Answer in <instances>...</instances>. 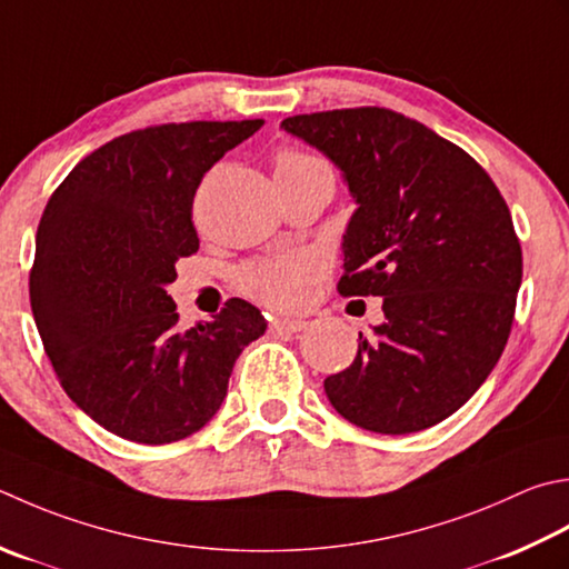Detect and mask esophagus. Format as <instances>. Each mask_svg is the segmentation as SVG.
<instances>
[{
	"instance_id": "esophagus-1",
	"label": "esophagus",
	"mask_w": 569,
	"mask_h": 569,
	"mask_svg": "<svg viewBox=\"0 0 569 569\" xmlns=\"http://www.w3.org/2000/svg\"><path fill=\"white\" fill-rule=\"evenodd\" d=\"M308 328V320H298V318H276L271 322V330L276 332H300Z\"/></svg>"
}]
</instances>
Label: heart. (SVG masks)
Segmentation results:
<instances>
[{
	"instance_id": "obj_1",
	"label": "heart",
	"mask_w": 569,
	"mask_h": 569,
	"mask_svg": "<svg viewBox=\"0 0 569 569\" xmlns=\"http://www.w3.org/2000/svg\"><path fill=\"white\" fill-rule=\"evenodd\" d=\"M306 172H330L326 164L308 152L293 148L278 150L276 174H306ZM318 273V263L310 256H286V259H269L251 263L241 271L239 283L249 296L263 300L276 308L298 306L303 298L306 283Z\"/></svg>"
}]
</instances>
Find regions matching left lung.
<instances>
[{
    "mask_svg": "<svg viewBox=\"0 0 569 569\" xmlns=\"http://www.w3.org/2000/svg\"><path fill=\"white\" fill-rule=\"evenodd\" d=\"M286 132L348 184L342 296H380L385 320L326 377L342 419L411 433L461 409L510 336L522 253L506 199L471 154L387 108L293 116Z\"/></svg>",
    "mask_w": 569,
    "mask_h": 569,
    "instance_id": "obj_1",
    "label": "left lung"
}]
</instances>
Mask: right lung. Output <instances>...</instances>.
Here are the masks:
<instances>
[{"instance_id":"right-lung-1","label":"right lung","mask_w":569,"mask_h":569,"mask_svg":"<svg viewBox=\"0 0 569 569\" xmlns=\"http://www.w3.org/2000/svg\"><path fill=\"white\" fill-rule=\"evenodd\" d=\"M263 120L170 122L106 142L51 194L29 276L33 320L78 409L116 437L170 443L202 429L233 362L266 332L241 298L182 330L167 286L199 249L202 177Z\"/></svg>"}]
</instances>
